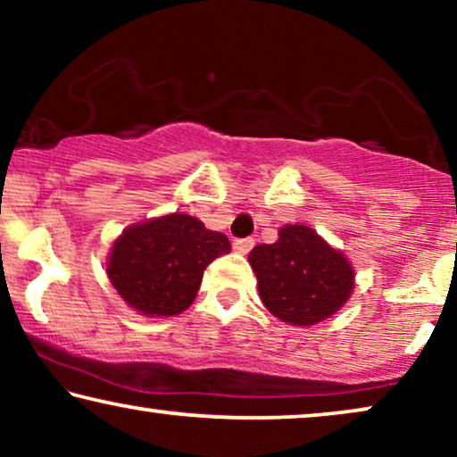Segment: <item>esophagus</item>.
I'll list each match as a JSON object with an SVG mask.
<instances>
[{"label":"esophagus","instance_id":"34e87169","mask_svg":"<svg viewBox=\"0 0 457 457\" xmlns=\"http://www.w3.org/2000/svg\"><path fill=\"white\" fill-rule=\"evenodd\" d=\"M252 247H253V239H237L233 243V249H235L237 253H241V255H245V253L252 252Z\"/></svg>","mask_w":457,"mask_h":457}]
</instances>
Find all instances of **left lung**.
Instances as JSON below:
<instances>
[{
	"label": "left lung",
	"mask_w": 457,
	"mask_h": 457,
	"mask_svg": "<svg viewBox=\"0 0 457 457\" xmlns=\"http://www.w3.org/2000/svg\"><path fill=\"white\" fill-rule=\"evenodd\" d=\"M262 303L293 327H312L337 314L352 297L355 272L341 249L305 224H285L278 239L249 252Z\"/></svg>",
	"instance_id": "1"
}]
</instances>
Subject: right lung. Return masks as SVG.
<instances>
[{
    "instance_id": "right-lung-1",
    "label": "right lung",
    "mask_w": 457,
    "mask_h": 457,
    "mask_svg": "<svg viewBox=\"0 0 457 457\" xmlns=\"http://www.w3.org/2000/svg\"><path fill=\"white\" fill-rule=\"evenodd\" d=\"M228 252L227 235L172 212L124 228L110 249L105 272L137 314L170 318L189 308L205 268Z\"/></svg>"
}]
</instances>
